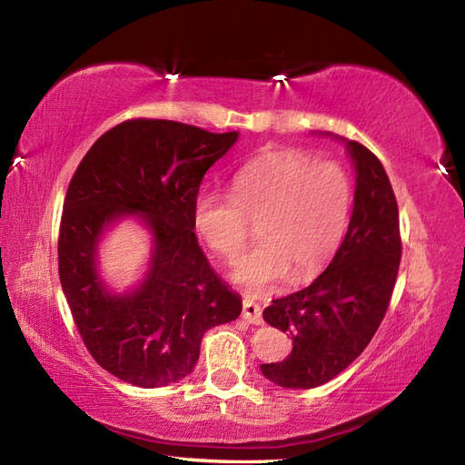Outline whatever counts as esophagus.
<instances>
[{
    "label": "esophagus",
    "mask_w": 465,
    "mask_h": 465,
    "mask_svg": "<svg viewBox=\"0 0 465 465\" xmlns=\"http://www.w3.org/2000/svg\"><path fill=\"white\" fill-rule=\"evenodd\" d=\"M242 316L245 322L250 324H262L263 318H262V306L258 302H253V300L245 298L243 300V311H242Z\"/></svg>",
    "instance_id": "obj_1"
}]
</instances>
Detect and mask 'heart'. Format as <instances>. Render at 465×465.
Instances as JSON below:
<instances>
[{
	"label": "heart",
	"mask_w": 465,
	"mask_h": 465,
	"mask_svg": "<svg viewBox=\"0 0 465 465\" xmlns=\"http://www.w3.org/2000/svg\"><path fill=\"white\" fill-rule=\"evenodd\" d=\"M230 195H197L193 222L209 248L238 258L258 223L260 243L238 260L233 280L260 290L284 280L304 282L334 256L347 232L352 189L334 161H312L294 149H272L233 173Z\"/></svg>",
	"instance_id": "1"
}]
</instances>
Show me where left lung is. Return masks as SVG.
Segmentation results:
<instances>
[{"label":"left lung","instance_id":"left-lung-1","mask_svg":"<svg viewBox=\"0 0 465 465\" xmlns=\"http://www.w3.org/2000/svg\"><path fill=\"white\" fill-rule=\"evenodd\" d=\"M347 149L357 189L339 252L311 286L272 300L263 311V321L292 339L288 359L260 367L286 389H314L341 375L375 336L397 282L401 232L393 187L365 144L349 141Z\"/></svg>","mask_w":465,"mask_h":465}]
</instances>
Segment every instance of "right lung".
<instances>
[{
	"label": "right lung",
	"mask_w": 465,
	"mask_h": 465,
	"mask_svg": "<svg viewBox=\"0 0 465 465\" xmlns=\"http://www.w3.org/2000/svg\"><path fill=\"white\" fill-rule=\"evenodd\" d=\"M238 133L163 118H131L90 147L70 179L58 235V274L72 318L100 367L134 387H165L195 369L203 334L232 322L242 300L209 266L193 233L207 169ZM139 213L152 227V270L133 295H108L94 252L104 225Z\"/></svg>",
	"instance_id": "1"
}]
</instances>
